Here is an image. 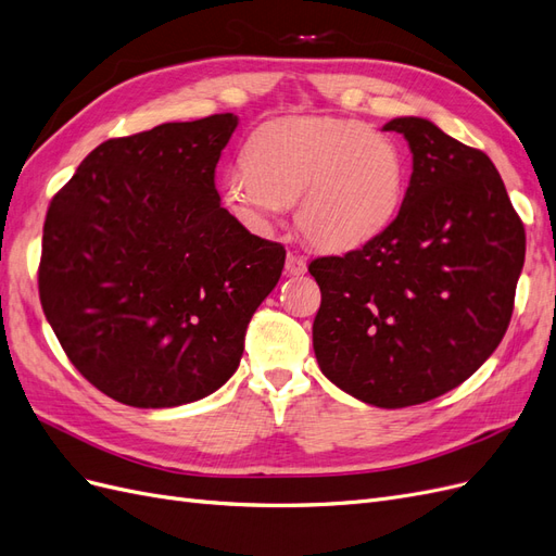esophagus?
I'll return each mask as SVG.
<instances>
[{"label":"esophagus","instance_id":"34e87169","mask_svg":"<svg viewBox=\"0 0 556 556\" xmlns=\"http://www.w3.org/2000/svg\"><path fill=\"white\" fill-rule=\"evenodd\" d=\"M285 271H288V276H304L306 260L296 255V252H288V257H285Z\"/></svg>","mask_w":556,"mask_h":556}]
</instances>
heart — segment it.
<instances>
[{"instance_id":"b5f03b06","label":"heart","mask_w":556,"mask_h":556,"mask_svg":"<svg viewBox=\"0 0 556 556\" xmlns=\"http://www.w3.org/2000/svg\"><path fill=\"white\" fill-rule=\"evenodd\" d=\"M243 157L220 180L223 206L248 229L268 233L296 201V227L323 250L374 241L406 197L403 150L359 121L266 123L250 134Z\"/></svg>"}]
</instances>
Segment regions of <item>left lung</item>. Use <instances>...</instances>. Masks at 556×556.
<instances>
[{
    "label": "left lung",
    "mask_w": 556,
    "mask_h": 556,
    "mask_svg": "<svg viewBox=\"0 0 556 556\" xmlns=\"http://www.w3.org/2000/svg\"><path fill=\"white\" fill-rule=\"evenodd\" d=\"M413 174L394 223L308 271L323 292L313 350L323 374L378 408L431 401L473 376L506 333L525 225L482 150L425 117H394Z\"/></svg>",
    "instance_id": "8db88e82"
}]
</instances>
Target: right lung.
<instances>
[{"mask_svg":"<svg viewBox=\"0 0 556 556\" xmlns=\"http://www.w3.org/2000/svg\"><path fill=\"white\" fill-rule=\"evenodd\" d=\"M239 117L109 139L46 213L39 296L66 357L134 408L213 394L239 368L285 248L220 206L215 166Z\"/></svg>","mask_w":556,"mask_h":556,"instance_id":"add662e5","label":"right lung"}]
</instances>
